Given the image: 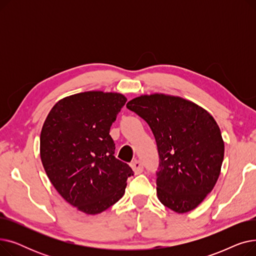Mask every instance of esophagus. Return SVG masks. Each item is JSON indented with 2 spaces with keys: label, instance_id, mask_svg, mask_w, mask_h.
I'll return each instance as SVG.
<instances>
[{
  "label": "esophagus",
  "instance_id": "esophagus-1",
  "mask_svg": "<svg viewBox=\"0 0 256 256\" xmlns=\"http://www.w3.org/2000/svg\"><path fill=\"white\" fill-rule=\"evenodd\" d=\"M130 167H132V169L134 170V172L135 173H141L142 171H143V164L140 162V160H132V162L130 163Z\"/></svg>",
  "mask_w": 256,
  "mask_h": 256
}]
</instances>
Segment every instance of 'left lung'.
<instances>
[{
    "label": "left lung",
    "instance_id": "obj_1",
    "mask_svg": "<svg viewBox=\"0 0 256 256\" xmlns=\"http://www.w3.org/2000/svg\"><path fill=\"white\" fill-rule=\"evenodd\" d=\"M126 108L148 124L156 138L158 200L178 214L197 208L216 184L224 158L216 120L198 104L162 93L138 96Z\"/></svg>",
    "mask_w": 256,
    "mask_h": 256
}]
</instances>
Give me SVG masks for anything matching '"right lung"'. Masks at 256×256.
<instances>
[{"mask_svg": "<svg viewBox=\"0 0 256 256\" xmlns=\"http://www.w3.org/2000/svg\"><path fill=\"white\" fill-rule=\"evenodd\" d=\"M126 98L87 91L60 100L40 134V158L57 192L88 214H100L124 196L134 172L114 156L110 128Z\"/></svg>", "mask_w": 256, "mask_h": 256, "instance_id": "obj_1", "label": "right lung"}]
</instances>
